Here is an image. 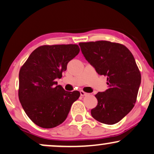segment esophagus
<instances>
[{"label": "esophagus", "instance_id": "obj_1", "mask_svg": "<svg viewBox=\"0 0 154 154\" xmlns=\"http://www.w3.org/2000/svg\"><path fill=\"white\" fill-rule=\"evenodd\" d=\"M80 95L82 96H85L88 95V94L86 93V92H85V91H80Z\"/></svg>", "mask_w": 154, "mask_h": 154}]
</instances>
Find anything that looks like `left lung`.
<instances>
[{
    "mask_svg": "<svg viewBox=\"0 0 154 154\" xmlns=\"http://www.w3.org/2000/svg\"><path fill=\"white\" fill-rule=\"evenodd\" d=\"M79 45L96 72L107 77L108 89L95 95L98 104L91 109V116L101 123L116 124L131 111L137 101L141 73L134 56L118 43L97 41Z\"/></svg>",
    "mask_w": 154,
    "mask_h": 154,
    "instance_id": "1",
    "label": "left lung"
}]
</instances>
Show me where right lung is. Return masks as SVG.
Instances as JSON below:
<instances>
[{"label": "right lung", "mask_w": 154, "mask_h": 154, "mask_svg": "<svg viewBox=\"0 0 154 154\" xmlns=\"http://www.w3.org/2000/svg\"><path fill=\"white\" fill-rule=\"evenodd\" d=\"M79 52L77 44L44 45L33 51L20 68L19 99L36 125L53 128L63 123L79 98L78 91H65L56 81Z\"/></svg>", "instance_id": "1"}]
</instances>
